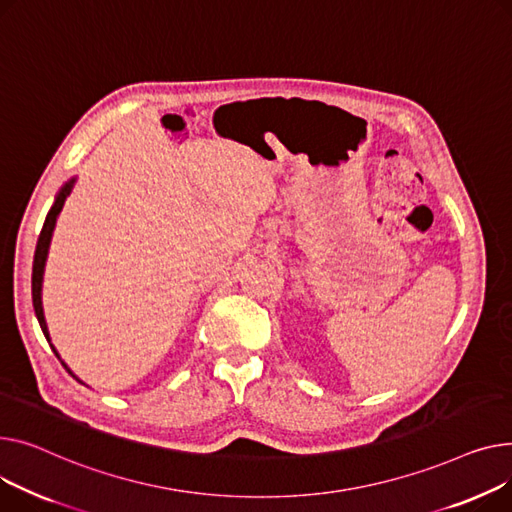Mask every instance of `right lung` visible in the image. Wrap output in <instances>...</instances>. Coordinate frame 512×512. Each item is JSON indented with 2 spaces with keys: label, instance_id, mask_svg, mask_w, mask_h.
<instances>
[{
  "label": "right lung",
  "instance_id": "right-lung-1",
  "mask_svg": "<svg viewBox=\"0 0 512 512\" xmlns=\"http://www.w3.org/2000/svg\"><path fill=\"white\" fill-rule=\"evenodd\" d=\"M74 184H76V177H70L68 182L62 186V190L57 192L55 200H53V206L49 208L47 213V219L43 223V229H41V235H39V242H37V250H35V260H33V306H35V314H37V320L41 324V330L45 339L49 341L51 345V337H49V330H47V322H45V314H43V275H45V264H47V254H49V246H51V237H53V229H55V223H57V217L59 213H62V208L66 204V198L70 196V192L74 190ZM53 353L57 355L59 362H62V366L78 380L82 382L68 366L62 357H59L57 349L51 345ZM84 384V382H82Z\"/></svg>",
  "mask_w": 512,
  "mask_h": 512
}]
</instances>
